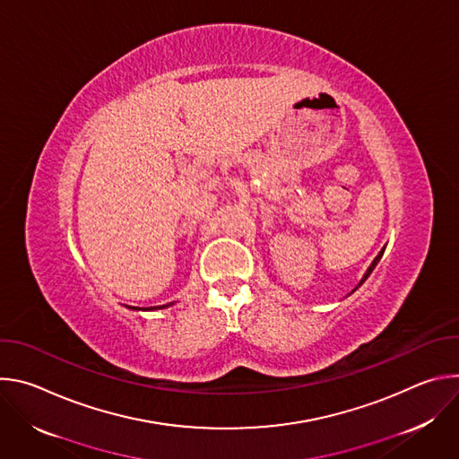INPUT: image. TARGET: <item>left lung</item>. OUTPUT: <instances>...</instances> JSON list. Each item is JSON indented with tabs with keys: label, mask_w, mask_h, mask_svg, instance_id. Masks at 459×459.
I'll return each mask as SVG.
<instances>
[{
	"label": "left lung",
	"mask_w": 459,
	"mask_h": 459,
	"mask_svg": "<svg viewBox=\"0 0 459 459\" xmlns=\"http://www.w3.org/2000/svg\"><path fill=\"white\" fill-rule=\"evenodd\" d=\"M383 252H385V248H381V250H379V254H377V255H376V257H374V261H372V264H370V267H368V269H367V273H365V276H363V278H361V281H359V283H358V287H361V285H363V283H365V280H367V278H368V276H370V273H372V271H374V267H376V265H377V261H379V259H381V255H383ZM358 287H356V289H358ZM356 289H354V290H356ZM354 290H352V292H354Z\"/></svg>",
	"instance_id": "obj_1"
}]
</instances>
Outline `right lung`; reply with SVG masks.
Masks as SVG:
<instances>
[{
    "label": "right lung",
    "mask_w": 459,
    "mask_h": 459,
    "mask_svg": "<svg viewBox=\"0 0 459 459\" xmlns=\"http://www.w3.org/2000/svg\"><path fill=\"white\" fill-rule=\"evenodd\" d=\"M169 305H172V303H167V305H160V307H147V308H142V310H160V308H167ZM133 308H140V307H133Z\"/></svg>",
    "instance_id": "1"
}]
</instances>
